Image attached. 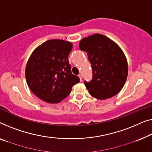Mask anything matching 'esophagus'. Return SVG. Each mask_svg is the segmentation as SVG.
<instances>
[{
    "mask_svg": "<svg viewBox=\"0 0 152 152\" xmlns=\"http://www.w3.org/2000/svg\"><path fill=\"white\" fill-rule=\"evenodd\" d=\"M78 77H79V78H80V82H82V81H83V80H82V76H81L80 74V75H78Z\"/></svg>",
    "mask_w": 152,
    "mask_h": 152,
    "instance_id": "esophagus-1",
    "label": "esophagus"
}]
</instances>
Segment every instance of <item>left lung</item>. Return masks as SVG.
Listing matches in <instances>:
<instances>
[{
    "label": "left lung",
    "instance_id": "8db88e82",
    "mask_svg": "<svg viewBox=\"0 0 152 152\" xmlns=\"http://www.w3.org/2000/svg\"><path fill=\"white\" fill-rule=\"evenodd\" d=\"M80 50L87 53L92 69V80L85 85L93 97L104 100L116 95L127 80V61L116 42L100 34L83 38Z\"/></svg>",
    "mask_w": 152,
    "mask_h": 152
}]
</instances>
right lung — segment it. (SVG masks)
I'll return each mask as SVG.
<instances>
[{"mask_svg":"<svg viewBox=\"0 0 152 152\" xmlns=\"http://www.w3.org/2000/svg\"><path fill=\"white\" fill-rule=\"evenodd\" d=\"M72 44L53 39L43 42L30 56L25 78L31 91L49 103H58L69 95L72 87L80 82L72 73L69 63Z\"/></svg>","mask_w":152,"mask_h":152,"instance_id":"right-lung-1","label":"right lung"}]
</instances>
